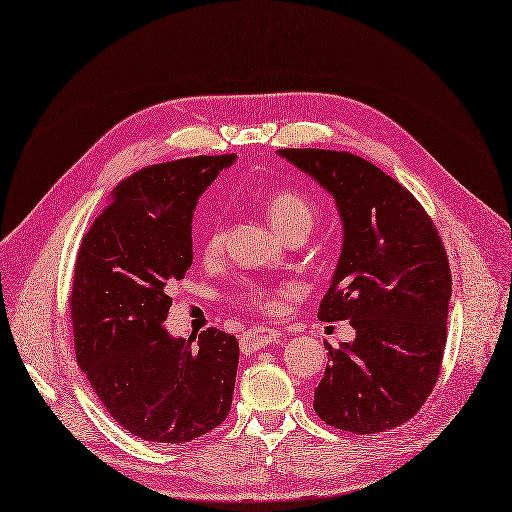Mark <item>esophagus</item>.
I'll return each mask as SVG.
<instances>
[{
  "label": "esophagus",
  "mask_w": 512,
  "mask_h": 512,
  "mask_svg": "<svg viewBox=\"0 0 512 512\" xmlns=\"http://www.w3.org/2000/svg\"><path fill=\"white\" fill-rule=\"evenodd\" d=\"M278 337H280V331L259 325L249 329L240 337V348L242 352H255L259 348H268L272 342H276Z\"/></svg>",
  "instance_id": "34e87169"
}]
</instances>
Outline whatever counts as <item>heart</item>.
Here are the masks:
<instances>
[{"label": "heart", "mask_w": 512, "mask_h": 512, "mask_svg": "<svg viewBox=\"0 0 512 512\" xmlns=\"http://www.w3.org/2000/svg\"><path fill=\"white\" fill-rule=\"evenodd\" d=\"M261 204L266 208V215L272 221V225L287 240L295 236L306 238L320 217L318 202L297 187L270 189V192L261 198ZM225 232L227 217L223 211H213L206 219H202L198 227L202 253L208 257L217 255L223 249ZM234 299L240 301L246 308L261 312H274L278 306V293L255 285V282H244V285L234 293Z\"/></svg>", "instance_id": "obj_1"}]
</instances>
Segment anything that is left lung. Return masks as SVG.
Masks as SVG:
<instances>
[{"mask_svg": "<svg viewBox=\"0 0 512 512\" xmlns=\"http://www.w3.org/2000/svg\"><path fill=\"white\" fill-rule=\"evenodd\" d=\"M280 156L327 189L344 221L318 318L350 320L356 339L327 344L314 411L354 434L401 426L426 403L445 354L451 270L437 225L407 187L350 151L287 147Z\"/></svg>", "mask_w": 512, "mask_h": 512, "instance_id": "obj_1", "label": "left lung"}]
</instances>
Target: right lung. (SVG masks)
Masks as SVG:
<instances>
[{
  "mask_svg": "<svg viewBox=\"0 0 512 512\" xmlns=\"http://www.w3.org/2000/svg\"><path fill=\"white\" fill-rule=\"evenodd\" d=\"M232 154L151 164L120 183L84 234L69 295L78 365L124 430L179 445L232 409L238 339L215 327L170 337L168 291L192 266L198 196Z\"/></svg>",
  "mask_w": 512,
  "mask_h": 512,
  "instance_id": "obj_1",
  "label": "right lung"
}]
</instances>
